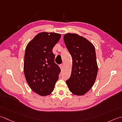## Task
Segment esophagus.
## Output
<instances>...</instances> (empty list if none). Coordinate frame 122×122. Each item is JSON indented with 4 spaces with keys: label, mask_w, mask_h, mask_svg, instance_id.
Here are the masks:
<instances>
[{
    "label": "esophagus",
    "mask_w": 122,
    "mask_h": 122,
    "mask_svg": "<svg viewBox=\"0 0 122 122\" xmlns=\"http://www.w3.org/2000/svg\"><path fill=\"white\" fill-rule=\"evenodd\" d=\"M64 64H61L59 65V67L61 68V69H62L63 68V67H64Z\"/></svg>",
    "instance_id": "obj_1"
}]
</instances>
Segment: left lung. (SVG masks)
<instances>
[{
  "label": "left lung",
  "mask_w": 122,
  "mask_h": 122,
  "mask_svg": "<svg viewBox=\"0 0 122 122\" xmlns=\"http://www.w3.org/2000/svg\"><path fill=\"white\" fill-rule=\"evenodd\" d=\"M64 41L73 59L71 75L66 84L74 95H83L93 86L97 74L95 47L76 34H65Z\"/></svg>",
  "instance_id": "left-lung-1"
}]
</instances>
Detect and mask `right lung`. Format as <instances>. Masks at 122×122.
<instances>
[{
    "mask_svg": "<svg viewBox=\"0 0 122 122\" xmlns=\"http://www.w3.org/2000/svg\"><path fill=\"white\" fill-rule=\"evenodd\" d=\"M61 35L41 33L27 45L24 57V71L27 83L34 92L46 96L53 91L61 69L54 62L52 50Z\"/></svg>",
    "mask_w": 122,
    "mask_h": 122,
    "instance_id": "obj_1",
    "label": "right lung"
}]
</instances>
